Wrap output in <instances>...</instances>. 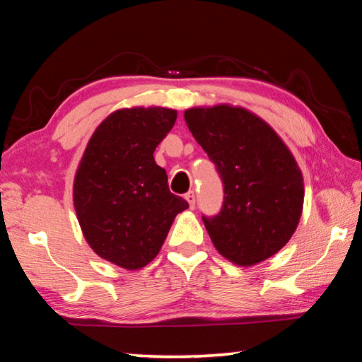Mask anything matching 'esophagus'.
Here are the masks:
<instances>
[{"label": "esophagus", "instance_id": "obj_1", "mask_svg": "<svg viewBox=\"0 0 362 362\" xmlns=\"http://www.w3.org/2000/svg\"><path fill=\"white\" fill-rule=\"evenodd\" d=\"M185 199L188 201L189 209H194V204H196V194H194V192H188L185 194Z\"/></svg>", "mask_w": 362, "mask_h": 362}]
</instances>
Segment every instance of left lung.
Returning a JSON list of instances; mask_svg holds the SVG:
<instances>
[{"label": "left lung", "instance_id": "obj_1", "mask_svg": "<svg viewBox=\"0 0 362 362\" xmlns=\"http://www.w3.org/2000/svg\"><path fill=\"white\" fill-rule=\"evenodd\" d=\"M185 121L223 183L222 209L203 216L225 259L252 267L284 247L303 207V177L283 140L240 107L189 108Z\"/></svg>", "mask_w": 362, "mask_h": 362}]
</instances>
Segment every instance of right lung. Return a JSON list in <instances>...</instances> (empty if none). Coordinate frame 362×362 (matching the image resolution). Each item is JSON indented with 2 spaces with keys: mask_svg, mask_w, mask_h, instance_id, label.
<instances>
[{
  "mask_svg": "<svg viewBox=\"0 0 362 362\" xmlns=\"http://www.w3.org/2000/svg\"><path fill=\"white\" fill-rule=\"evenodd\" d=\"M175 119V110L163 107L118 110L97 127L76 170L73 204L86 241L126 269L155 259L188 207L153 158Z\"/></svg>",
  "mask_w": 362,
  "mask_h": 362,
  "instance_id": "1",
  "label": "right lung"
}]
</instances>
